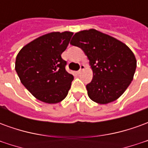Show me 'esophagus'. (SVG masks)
Masks as SVG:
<instances>
[{"label": "esophagus", "mask_w": 148, "mask_h": 148, "mask_svg": "<svg viewBox=\"0 0 148 148\" xmlns=\"http://www.w3.org/2000/svg\"><path fill=\"white\" fill-rule=\"evenodd\" d=\"M85 68H86V66H85L84 65H81L80 70L77 71V74H81V73H82V71H83V70H85Z\"/></svg>", "instance_id": "1"}]
</instances>
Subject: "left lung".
Returning <instances> with one entry per match:
<instances>
[{
    "label": "left lung",
    "instance_id": "8db88e82",
    "mask_svg": "<svg viewBox=\"0 0 148 148\" xmlns=\"http://www.w3.org/2000/svg\"><path fill=\"white\" fill-rule=\"evenodd\" d=\"M71 45L82 49L89 58L93 79L86 85L88 96L106 105L124 93L133 79L136 58L124 42L96 29L74 34Z\"/></svg>",
    "mask_w": 148,
    "mask_h": 148
}]
</instances>
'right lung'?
I'll return each mask as SVG.
<instances>
[{
  "label": "right lung",
  "instance_id": "1",
  "mask_svg": "<svg viewBox=\"0 0 148 148\" xmlns=\"http://www.w3.org/2000/svg\"><path fill=\"white\" fill-rule=\"evenodd\" d=\"M73 34H45L23 47L16 56L15 69L21 83L42 102L56 104L67 96L74 77L66 71L61 55Z\"/></svg>",
  "mask_w": 148,
  "mask_h": 148
}]
</instances>
